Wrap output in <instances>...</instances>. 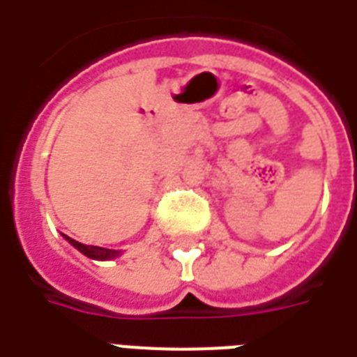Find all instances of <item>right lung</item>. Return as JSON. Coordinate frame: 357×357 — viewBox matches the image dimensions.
I'll use <instances>...</instances> for the list:
<instances>
[{"instance_id":"1","label":"right lung","mask_w":357,"mask_h":357,"mask_svg":"<svg viewBox=\"0 0 357 357\" xmlns=\"http://www.w3.org/2000/svg\"><path fill=\"white\" fill-rule=\"evenodd\" d=\"M63 237H66L76 250H79V252L84 253V255H87V257H91V259H96V261H107V259H114L120 255L119 250L100 248V246H87V244L78 243V241L67 237V235H63Z\"/></svg>"}]
</instances>
